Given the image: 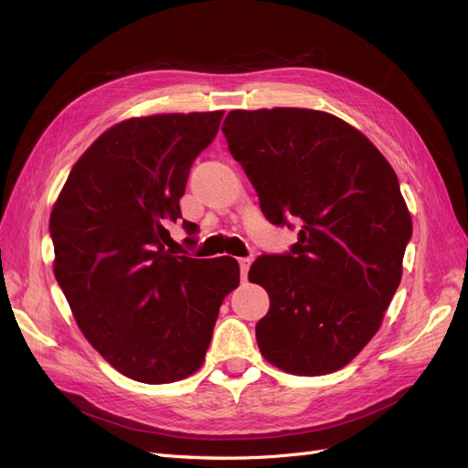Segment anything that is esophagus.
Masks as SVG:
<instances>
[{
    "label": "esophagus",
    "instance_id": "obj_1",
    "mask_svg": "<svg viewBox=\"0 0 468 468\" xmlns=\"http://www.w3.org/2000/svg\"><path fill=\"white\" fill-rule=\"evenodd\" d=\"M238 263H239V273H242V279H246V275L250 271V265H251V258H239Z\"/></svg>",
    "mask_w": 468,
    "mask_h": 468
}]
</instances>
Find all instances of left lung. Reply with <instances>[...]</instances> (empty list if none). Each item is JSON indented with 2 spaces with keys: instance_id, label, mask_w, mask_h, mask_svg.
I'll list each match as a JSON object with an SVG mask.
<instances>
[{
  "instance_id": "1",
  "label": "left lung",
  "mask_w": 468,
  "mask_h": 468,
  "mask_svg": "<svg viewBox=\"0 0 468 468\" xmlns=\"http://www.w3.org/2000/svg\"><path fill=\"white\" fill-rule=\"evenodd\" d=\"M222 133L265 218L301 222L287 253L260 256L248 279L269 294L261 356L291 375L346 367L371 342L402 279L412 218L373 143L330 112L230 111Z\"/></svg>"
}]
</instances>
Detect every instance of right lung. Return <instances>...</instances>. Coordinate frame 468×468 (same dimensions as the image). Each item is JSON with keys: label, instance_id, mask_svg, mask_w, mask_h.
Returning a JSON list of instances; mask_svg holds the SVG:
<instances>
[{"label": "right lung", "instance_id": "obj_1", "mask_svg": "<svg viewBox=\"0 0 468 468\" xmlns=\"http://www.w3.org/2000/svg\"><path fill=\"white\" fill-rule=\"evenodd\" d=\"M222 115L169 112L111 126L76 162L50 215L54 275L81 334L146 385L199 369L224 296L239 282L234 258L165 248L191 165ZM183 229L199 226L183 220Z\"/></svg>", "mask_w": 468, "mask_h": 468}]
</instances>
